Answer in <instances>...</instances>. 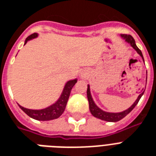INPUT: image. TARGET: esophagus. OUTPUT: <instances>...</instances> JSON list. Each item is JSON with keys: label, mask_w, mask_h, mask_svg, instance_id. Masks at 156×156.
<instances>
[{"label": "esophagus", "mask_w": 156, "mask_h": 156, "mask_svg": "<svg viewBox=\"0 0 156 156\" xmlns=\"http://www.w3.org/2000/svg\"><path fill=\"white\" fill-rule=\"evenodd\" d=\"M86 75H87V73H82V74H81L82 77H86Z\"/></svg>", "instance_id": "obj_1"}]
</instances>
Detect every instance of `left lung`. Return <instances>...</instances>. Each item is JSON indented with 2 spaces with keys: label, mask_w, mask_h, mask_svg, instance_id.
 I'll return each mask as SVG.
<instances>
[{
  "label": "left lung",
  "mask_w": 156,
  "mask_h": 156,
  "mask_svg": "<svg viewBox=\"0 0 156 156\" xmlns=\"http://www.w3.org/2000/svg\"><path fill=\"white\" fill-rule=\"evenodd\" d=\"M121 37L124 38L126 40V42H128L129 44L132 46V47L134 48V49L137 51L139 55L142 56V58L143 59V53L141 52V50L137 47V45L135 44V40L133 39L130 35H126V34H123L121 35ZM143 61H144V59H143ZM145 90H143V92L141 93L140 95H138V99L136 100V101L133 104V105L129 108L128 109H126L125 111L121 112H116V113H114V112H104L103 110L98 108L96 106V104H95V102L93 101V99L91 97V95H90V86H87V99H88V102H89V108H90V113L92 114L93 116L95 117H97L99 119H101L103 121H110V122H116V121H118L120 120H121L122 118H124L126 115H128L129 112H130L133 108L134 107L138 104V101L141 99V97L143 96V93H144Z\"/></svg>",
  "instance_id": "left-lung-1"
}]
</instances>
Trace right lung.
Segmentation results:
<instances>
[{
    "label": "right lung",
    "mask_w": 156,
    "mask_h": 156,
    "mask_svg": "<svg viewBox=\"0 0 156 156\" xmlns=\"http://www.w3.org/2000/svg\"><path fill=\"white\" fill-rule=\"evenodd\" d=\"M37 34L34 33L32 35H29L27 39H26L25 44L27 43L28 40L34 39V38L37 37ZM77 83V79L74 80L69 81L68 83H66L64 90L62 91L61 97L59 98V100L56 101L55 104H53L51 106L48 107L44 109H41V110H32V109H28L26 108L20 106V108L25 112L27 115L30 116L31 118L38 120V121H50V120H53V119L58 118L59 116H61V114L63 113L65 109H66V104L68 102L69 97L70 95L71 90L75 83Z\"/></svg>",
    "instance_id": "obj_1"
}]
</instances>
